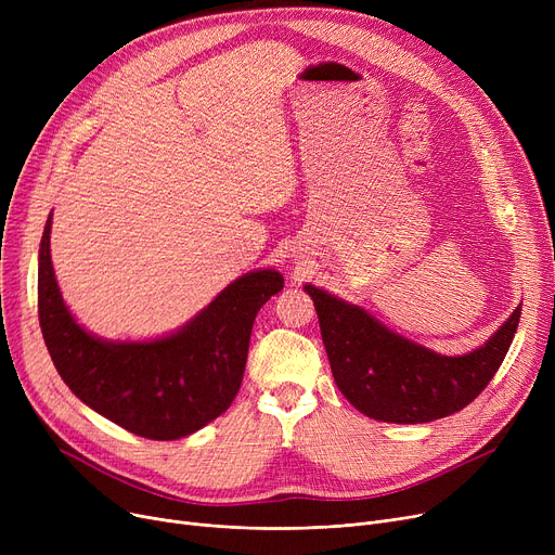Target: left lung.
<instances>
[{"instance_id": "obj_1", "label": "left lung", "mask_w": 555, "mask_h": 555, "mask_svg": "<svg viewBox=\"0 0 555 555\" xmlns=\"http://www.w3.org/2000/svg\"><path fill=\"white\" fill-rule=\"evenodd\" d=\"M339 391L356 410L383 423H429L461 412L492 380L515 337L521 306L477 351L441 356L389 331L360 306L304 285Z\"/></svg>"}]
</instances>
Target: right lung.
I'll return each mask as SVG.
<instances>
[{
  "label": "right lung",
  "mask_w": 555,
  "mask_h": 555,
  "mask_svg": "<svg viewBox=\"0 0 555 555\" xmlns=\"http://www.w3.org/2000/svg\"><path fill=\"white\" fill-rule=\"evenodd\" d=\"M51 216L38 256V314L49 356L65 385L94 412L153 441L202 429L236 398L258 310L283 289L276 270L227 285L178 333L151 341H107L87 333L55 283Z\"/></svg>",
  "instance_id": "right-lung-1"
}]
</instances>
